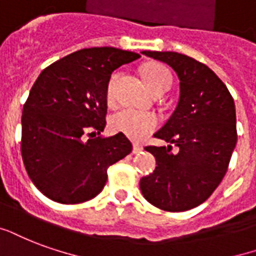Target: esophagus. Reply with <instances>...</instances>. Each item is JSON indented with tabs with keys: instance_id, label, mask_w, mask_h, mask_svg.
I'll return each instance as SVG.
<instances>
[{
	"instance_id": "obj_1",
	"label": "esophagus",
	"mask_w": 256,
	"mask_h": 256,
	"mask_svg": "<svg viewBox=\"0 0 256 256\" xmlns=\"http://www.w3.org/2000/svg\"><path fill=\"white\" fill-rule=\"evenodd\" d=\"M143 151V147L139 146V144H134V148H132V152L134 154H140Z\"/></svg>"
}]
</instances>
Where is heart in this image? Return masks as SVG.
<instances>
[{
  "label": "heart",
  "instance_id": "obj_1",
  "mask_svg": "<svg viewBox=\"0 0 256 256\" xmlns=\"http://www.w3.org/2000/svg\"><path fill=\"white\" fill-rule=\"evenodd\" d=\"M143 80L154 94L164 93L172 84V74L166 67L159 63L147 64L142 70ZM120 74L113 72L108 80L105 88V101L108 106H113L116 104V86ZM158 117L152 113L136 112L134 109H121L110 117V126L114 132L124 134L136 142H142L148 138L154 130L158 128Z\"/></svg>",
  "mask_w": 256,
  "mask_h": 256
}]
</instances>
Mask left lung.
<instances>
[{
  "mask_svg": "<svg viewBox=\"0 0 256 256\" xmlns=\"http://www.w3.org/2000/svg\"><path fill=\"white\" fill-rule=\"evenodd\" d=\"M142 54L172 67L180 80V96L172 117L154 135L170 144L146 147L158 166L140 180V190L162 210H189L210 197L228 170L238 140L235 102L204 63L170 51Z\"/></svg>",
  "mask_w": 256,
  "mask_h": 256,
  "instance_id": "1",
  "label": "left lung"
}]
</instances>
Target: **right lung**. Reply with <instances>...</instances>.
Instances as JSON below:
<instances>
[{
	"mask_svg": "<svg viewBox=\"0 0 256 256\" xmlns=\"http://www.w3.org/2000/svg\"><path fill=\"white\" fill-rule=\"evenodd\" d=\"M140 58L113 47L84 48L46 67L21 117V156L34 185L52 201L80 204L104 189L108 168L132 151L106 126L105 88L113 70Z\"/></svg>",
	"mask_w": 256,
	"mask_h": 256,
	"instance_id": "right-lung-1",
	"label": "right lung"
}]
</instances>
